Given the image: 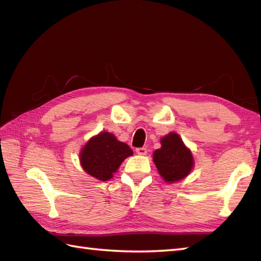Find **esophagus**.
Segmentation results:
<instances>
[{
  "label": "esophagus",
  "instance_id": "esophagus-1",
  "mask_svg": "<svg viewBox=\"0 0 261 261\" xmlns=\"http://www.w3.org/2000/svg\"><path fill=\"white\" fill-rule=\"evenodd\" d=\"M136 152L138 154H140V156H145V154H147V149L146 148H137Z\"/></svg>",
  "mask_w": 261,
  "mask_h": 261
}]
</instances>
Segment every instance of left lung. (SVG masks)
Returning <instances> with one entry per match:
<instances>
[{"mask_svg":"<svg viewBox=\"0 0 261 261\" xmlns=\"http://www.w3.org/2000/svg\"><path fill=\"white\" fill-rule=\"evenodd\" d=\"M162 148L153 152V163L165 181L175 182L181 180L191 173L194 166L193 154L181 138L170 132L162 140Z\"/></svg>","mask_w":261,"mask_h":261,"instance_id":"obj_1","label":"left lung"}]
</instances>
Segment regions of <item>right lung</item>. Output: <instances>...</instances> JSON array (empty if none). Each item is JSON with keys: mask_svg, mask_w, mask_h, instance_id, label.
Here are the masks:
<instances>
[{"mask_svg": "<svg viewBox=\"0 0 261 261\" xmlns=\"http://www.w3.org/2000/svg\"><path fill=\"white\" fill-rule=\"evenodd\" d=\"M132 154L134 151L126 143L104 131L87 141L81 150L80 160L88 175L105 181L112 178L122 162Z\"/></svg>", "mask_w": 261, "mask_h": 261, "instance_id": "1", "label": "right lung"}]
</instances>
